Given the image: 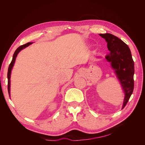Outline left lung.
<instances>
[{"label":"left lung","mask_w":145,"mask_h":145,"mask_svg":"<svg viewBox=\"0 0 145 145\" xmlns=\"http://www.w3.org/2000/svg\"><path fill=\"white\" fill-rule=\"evenodd\" d=\"M99 35L107 42L109 53L105 58L111 63V67L114 70L125 93L121 108L123 109L134 90V62L131 52L125 42L114 35L109 33Z\"/></svg>","instance_id":"obj_1"}]
</instances>
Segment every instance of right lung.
<instances>
[{
  "label": "right lung",
  "instance_id": "add662e5",
  "mask_svg": "<svg viewBox=\"0 0 145 145\" xmlns=\"http://www.w3.org/2000/svg\"><path fill=\"white\" fill-rule=\"evenodd\" d=\"M33 43V42H28L27 43H26V44L25 45H21L15 51L14 54H13V57H12V61L11 63L10 64V66H9V68H8V74H7V77H8V94H9V96L10 97V83H11V81H10V78H11V71H12V69L13 68V66H14V64L15 63V61H16V59L17 57V54H19V52L21 51L23 49H24V48H27V46H29L30 45H31Z\"/></svg>",
  "mask_w": 145,
  "mask_h": 145
}]
</instances>
